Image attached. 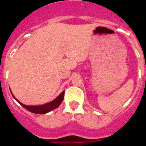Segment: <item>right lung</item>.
Returning <instances> with one entry per match:
<instances>
[{"instance_id": "obj_1", "label": "right lung", "mask_w": 146, "mask_h": 146, "mask_svg": "<svg viewBox=\"0 0 146 146\" xmlns=\"http://www.w3.org/2000/svg\"><path fill=\"white\" fill-rule=\"evenodd\" d=\"M64 92H65L64 91H63L56 99H54L53 101L47 103V104H43V105H39V106H27V105L22 104L20 102L18 101L17 99H15L14 95L12 94V93H11V94H12L13 97L15 98L17 101L18 102V103L21 106H23V108H25V109L28 110V111L33 113H36V114H45V113H49V112H50L52 110L57 108L61 104L62 101H63V99H64Z\"/></svg>"}]
</instances>
